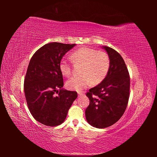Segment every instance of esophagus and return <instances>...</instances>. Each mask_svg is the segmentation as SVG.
Instances as JSON below:
<instances>
[{
	"label": "esophagus",
	"instance_id": "obj_1",
	"mask_svg": "<svg viewBox=\"0 0 157 157\" xmlns=\"http://www.w3.org/2000/svg\"><path fill=\"white\" fill-rule=\"evenodd\" d=\"M82 95H84V93H83V92H78V96H82Z\"/></svg>",
	"mask_w": 157,
	"mask_h": 157
}]
</instances>
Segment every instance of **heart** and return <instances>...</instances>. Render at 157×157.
<instances>
[{
  "label": "heart",
  "mask_w": 157,
  "mask_h": 157,
  "mask_svg": "<svg viewBox=\"0 0 157 157\" xmlns=\"http://www.w3.org/2000/svg\"><path fill=\"white\" fill-rule=\"evenodd\" d=\"M71 59L75 63H82L81 75L73 76L66 82V86L71 90L82 91L91 84H98L105 79L109 71L110 60L106 53L89 47L76 50L71 55ZM62 74L68 77L71 73L70 60L63 58L59 63Z\"/></svg>",
  "instance_id": "b5f03b06"
}]
</instances>
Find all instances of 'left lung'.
<instances>
[{
  "label": "left lung",
  "mask_w": 157,
  "mask_h": 157,
  "mask_svg": "<svg viewBox=\"0 0 157 157\" xmlns=\"http://www.w3.org/2000/svg\"><path fill=\"white\" fill-rule=\"evenodd\" d=\"M102 48L108 54L109 69L105 79L86 94L90 105L85 111L89 124L100 129L108 128L121 117L128 105L130 86L128 70L122 56L108 46Z\"/></svg>",
  "instance_id": "obj_1"
}]
</instances>
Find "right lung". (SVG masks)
<instances>
[{"label":"right lung","instance_id":"obj_1","mask_svg":"<svg viewBox=\"0 0 157 157\" xmlns=\"http://www.w3.org/2000/svg\"><path fill=\"white\" fill-rule=\"evenodd\" d=\"M75 45L48 43L39 48L29 61L24 80L25 99L32 116L43 125L61 124L78 97L76 92L63 88L59 69L63 56Z\"/></svg>","mask_w":157,"mask_h":157}]
</instances>
